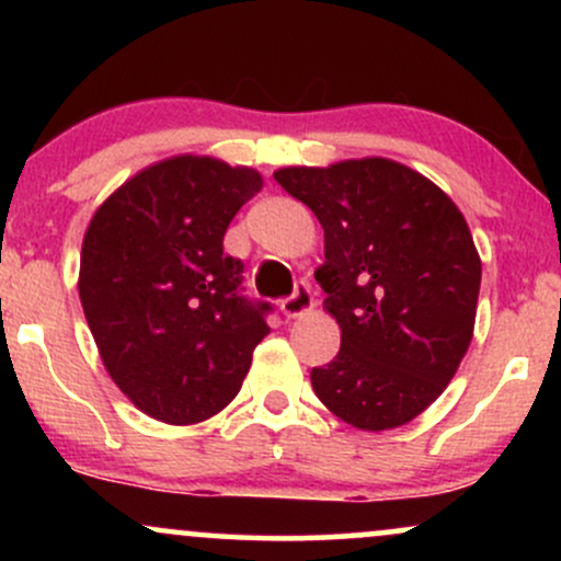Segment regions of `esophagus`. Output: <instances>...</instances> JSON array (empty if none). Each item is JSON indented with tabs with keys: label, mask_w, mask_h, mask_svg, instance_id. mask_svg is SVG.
I'll list each match as a JSON object with an SVG mask.
<instances>
[{
	"label": "esophagus",
	"mask_w": 561,
	"mask_h": 561,
	"mask_svg": "<svg viewBox=\"0 0 561 561\" xmlns=\"http://www.w3.org/2000/svg\"><path fill=\"white\" fill-rule=\"evenodd\" d=\"M279 308L287 319H295V317H300V313L311 311L313 295H311V287H308V282L300 279L298 285H295L293 295H287V298L279 302Z\"/></svg>",
	"instance_id": "1"
}]
</instances>
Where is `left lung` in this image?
I'll use <instances>...</instances> for the list:
<instances>
[{"label": "left lung", "instance_id": "1", "mask_svg": "<svg viewBox=\"0 0 561 561\" xmlns=\"http://www.w3.org/2000/svg\"><path fill=\"white\" fill-rule=\"evenodd\" d=\"M276 184L324 229L317 282L340 351L311 385L358 430L401 427L446 390L472 340L480 255L446 192L385 158L282 169Z\"/></svg>", "mask_w": 561, "mask_h": 561}]
</instances>
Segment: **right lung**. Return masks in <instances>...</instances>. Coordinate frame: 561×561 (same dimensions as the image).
<instances>
[{"mask_svg":"<svg viewBox=\"0 0 561 561\" xmlns=\"http://www.w3.org/2000/svg\"><path fill=\"white\" fill-rule=\"evenodd\" d=\"M263 186L253 169L182 156L100 205L81 248L79 295L113 382L145 414L195 424L242 388L272 302L250 300L231 218Z\"/></svg>","mask_w":561,"mask_h":561,"instance_id":"obj_1","label":"right lung"}]
</instances>
